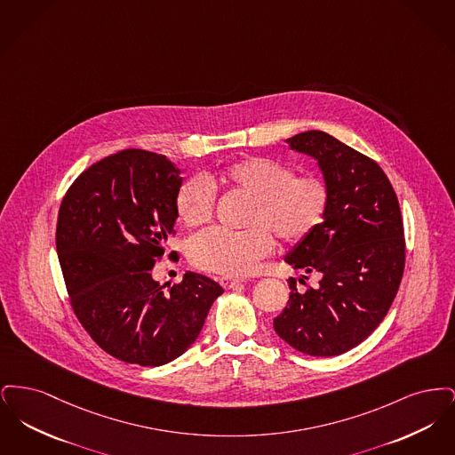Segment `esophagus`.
<instances>
[{
    "label": "esophagus",
    "mask_w": 455,
    "mask_h": 455,
    "mask_svg": "<svg viewBox=\"0 0 455 455\" xmlns=\"http://www.w3.org/2000/svg\"><path fill=\"white\" fill-rule=\"evenodd\" d=\"M220 284L225 288V290H232V288H237L238 284H242V280L237 278H228V276H223L220 280Z\"/></svg>",
    "instance_id": "obj_1"
}]
</instances>
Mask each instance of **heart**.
<instances>
[{"label":"heart","mask_w":455,"mask_h":455,"mask_svg":"<svg viewBox=\"0 0 455 455\" xmlns=\"http://www.w3.org/2000/svg\"><path fill=\"white\" fill-rule=\"evenodd\" d=\"M223 186L249 197L242 232L208 230L189 243L196 267L217 275L243 276L256 269L275 247L300 243L323 223L329 206V184L321 173L293 175L291 167L267 156H247L217 172L188 177L177 189L175 212L189 228L206 225L215 206V188Z\"/></svg>","instance_id":"b5f03b06"}]
</instances>
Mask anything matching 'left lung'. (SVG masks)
<instances>
[{
    "instance_id": "1",
    "label": "left lung",
    "mask_w": 455,
    "mask_h": 455,
    "mask_svg": "<svg viewBox=\"0 0 455 455\" xmlns=\"http://www.w3.org/2000/svg\"><path fill=\"white\" fill-rule=\"evenodd\" d=\"M291 150L317 160L329 184V206L314 234L284 260L315 286L290 300L273 327L288 345L310 356H336L358 347L387 315L404 271V230L387 175L365 155L324 131L286 140Z\"/></svg>"
}]
</instances>
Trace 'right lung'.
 Returning a JSON list of instances; mask_svg holds the SVG:
<instances>
[{"mask_svg": "<svg viewBox=\"0 0 455 455\" xmlns=\"http://www.w3.org/2000/svg\"><path fill=\"white\" fill-rule=\"evenodd\" d=\"M180 184L165 155L124 150L82 173L60 208L56 247L71 307L90 338L126 363L160 367L180 356L223 293L191 271L169 288L153 280Z\"/></svg>", "mask_w": 455, "mask_h": 455, "instance_id": "add662e5", "label": "right lung"}]
</instances>
